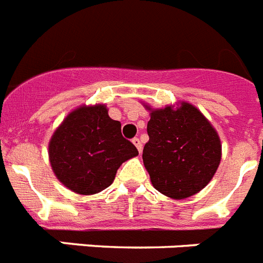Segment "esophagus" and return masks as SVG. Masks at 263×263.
<instances>
[{"label": "esophagus", "mask_w": 263, "mask_h": 263, "mask_svg": "<svg viewBox=\"0 0 263 263\" xmlns=\"http://www.w3.org/2000/svg\"><path fill=\"white\" fill-rule=\"evenodd\" d=\"M132 143L135 144V147L138 148V151L142 154V148H143V145H142V142H140V139L139 138H134L132 139Z\"/></svg>", "instance_id": "esophagus-1"}]
</instances>
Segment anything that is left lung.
I'll use <instances>...</instances> for the list:
<instances>
[{"mask_svg": "<svg viewBox=\"0 0 263 263\" xmlns=\"http://www.w3.org/2000/svg\"><path fill=\"white\" fill-rule=\"evenodd\" d=\"M147 134L143 162L159 193L184 199L207 186L219 165L222 145L199 109L182 103L176 109L151 111Z\"/></svg>", "mask_w": 263, "mask_h": 263, "instance_id": "left-lung-1", "label": "left lung"}]
</instances>
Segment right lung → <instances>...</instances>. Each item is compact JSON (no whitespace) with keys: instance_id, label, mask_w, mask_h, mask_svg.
Returning a JSON list of instances; mask_svg holds the SVG:
<instances>
[{"instance_id":"right-lung-1","label":"right lung","mask_w":263,"mask_h":263,"mask_svg":"<svg viewBox=\"0 0 263 263\" xmlns=\"http://www.w3.org/2000/svg\"><path fill=\"white\" fill-rule=\"evenodd\" d=\"M136 155L135 145L121 135L120 121L112 120L101 104L70 112L49 143L53 173L81 195L111 186L121 163Z\"/></svg>"}]
</instances>
